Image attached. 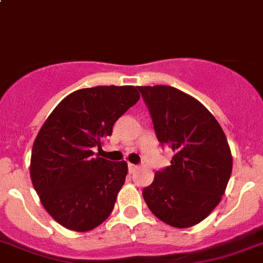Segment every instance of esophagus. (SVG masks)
Listing matches in <instances>:
<instances>
[{"label":"esophagus","instance_id":"obj_1","mask_svg":"<svg viewBox=\"0 0 263 263\" xmlns=\"http://www.w3.org/2000/svg\"><path fill=\"white\" fill-rule=\"evenodd\" d=\"M137 167H139V166H137V165H134V164H128V172L131 173V174H132V173H135V172H136V170H137Z\"/></svg>","mask_w":263,"mask_h":263}]
</instances>
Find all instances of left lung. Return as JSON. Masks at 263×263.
Instances as JSON below:
<instances>
[{
  "label": "left lung",
  "instance_id": "left-lung-1",
  "mask_svg": "<svg viewBox=\"0 0 263 263\" xmlns=\"http://www.w3.org/2000/svg\"><path fill=\"white\" fill-rule=\"evenodd\" d=\"M149 108L156 135L173 151L170 166L143 190L156 217L190 228L219 204L232 173V153L214 115L194 97L166 85L137 86Z\"/></svg>",
  "mask_w": 263,
  "mask_h": 263
}]
</instances>
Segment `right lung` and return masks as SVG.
Masks as SVG:
<instances>
[{"label": "right lung", "instance_id": "right-lung-1", "mask_svg": "<svg viewBox=\"0 0 263 263\" xmlns=\"http://www.w3.org/2000/svg\"><path fill=\"white\" fill-rule=\"evenodd\" d=\"M135 86L80 89L59 103L32 145L30 176L40 202L59 224L87 232L112 212L126 181V161H108L93 149L139 101Z\"/></svg>", "mask_w": 263, "mask_h": 263}]
</instances>
